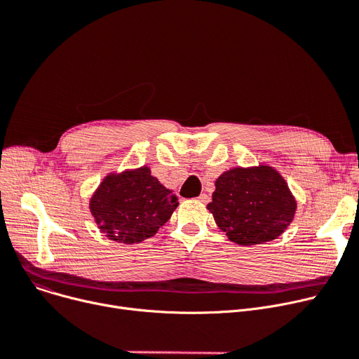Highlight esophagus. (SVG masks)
<instances>
[{
	"mask_svg": "<svg viewBox=\"0 0 359 359\" xmlns=\"http://www.w3.org/2000/svg\"><path fill=\"white\" fill-rule=\"evenodd\" d=\"M198 200H200L201 203H208V201H210V196H208V194H201V196L198 197Z\"/></svg>",
	"mask_w": 359,
	"mask_h": 359,
	"instance_id": "esophagus-1",
	"label": "esophagus"
}]
</instances>
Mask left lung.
I'll list each match as a JSON object with an SVG mask.
<instances>
[{
	"mask_svg": "<svg viewBox=\"0 0 359 359\" xmlns=\"http://www.w3.org/2000/svg\"><path fill=\"white\" fill-rule=\"evenodd\" d=\"M215 185L207 208L229 241L238 245L277 239L294 220L297 201L276 168L265 163L231 168Z\"/></svg>",
	"mask_w": 359,
	"mask_h": 359,
	"instance_id": "1",
	"label": "left lung"
}]
</instances>
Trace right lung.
<instances>
[{
	"mask_svg": "<svg viewBox=\"0 0 359 359\" xmlns=\"http://www.w3.org/2000/svg\"><path fill=\"white\" fill-rule=\"evenodd\" d=\"M177 207L172 189L163 187L146 165L109 174L90 200L101 233L128 245L154 236Z\"/></svg>",
	"mask_w": 359,
	"mask_h": 359,
	"instance_id": "right-lung-1",
	"label": "right lung"
}]
</instances>
